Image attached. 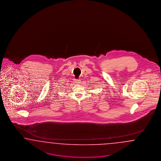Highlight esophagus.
<instances>
[{
  "label": "esophagus",
  "mask_w": 161,
  "mask_h": 161,
  "mask_svg": "<svg viewBox=\"0 0 161 161\" xmlns=\"http://www.w3.org/2000/svg\"><path fill=\"white\" fill-rule=\"evenodd\" d=\"M74 82L76 84H80V80H74Z\"/></svg>",
  "instance_id": "34e87169"
}]
</instances>
